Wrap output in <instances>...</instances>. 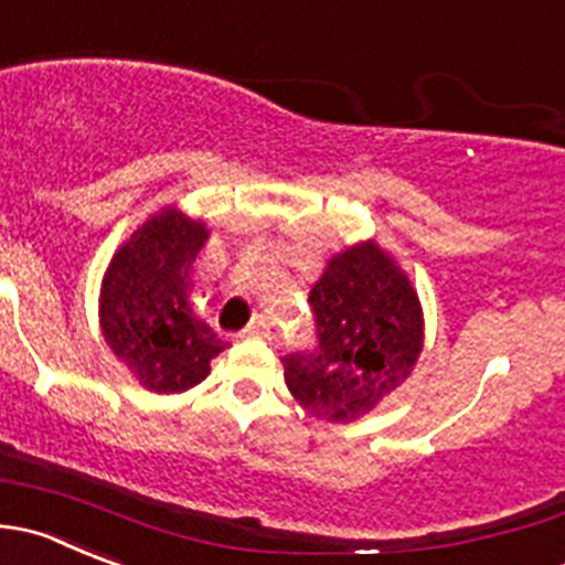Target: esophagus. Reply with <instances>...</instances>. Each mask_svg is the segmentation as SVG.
Returning a JSON list of instances; mask_svg holds the SVG:
<instances>
[{
	"label": "esophagus",
	"mask_w": 565,
	"mask_h": 565,
	"mask_svg": "<svg viewBox=\"0 0 565 565\" xmlns=\"http://www.w3.org/2000/svg\"><path fill=\"white\" fill-rule=\"evenodd\" d=\"M243 337H270V322H267L265 317H254V320L243 328Z\"/></svg>",
	"instance_id": "esophagus-1"
}]
</instances>
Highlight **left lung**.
Returning a JSON list of instances; mask_svg holds the SVG:
<instances>
[{"instance_id": "left-lung-1", "label": "left lung", "mask_w": 565, "mask_h": 565, "mask_svg": "<svg viewBox=\"0 0 565 565\" xmlns=\"http://www.w3.org/2000/svg\"><path fill=\"white\" fill-rule=\"evenodd\" d=\"M317 344L284 355V381L309 414L353 422L414 370L422 309L411 281L377 245L328 262L309 292Z\"/></svg>"}]
</instances>
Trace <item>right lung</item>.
Returning <instances> with one entry per match:
<instances>
[{"mask_svg":"<svg viewBox=\"0 0 565 565\" xmlns=\"http://www.w3.org/2000/svg\"><path fill=\"white\" fill-rule=\"evenodd\" d=\"M206 237L204 223L166 210L131 234L104 276V339L151 392H188L210 375V361L226 348L188 303Z\"/></svg>","mask_w":565,"mask_h":565,"instance_id":"obj_1","label":"right lung"}]
</instances>
